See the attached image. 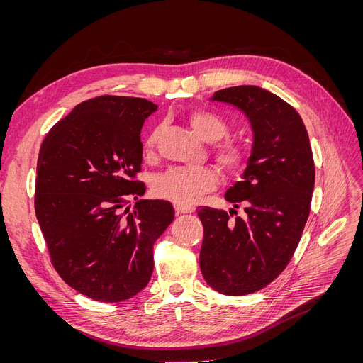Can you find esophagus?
<instances>
[{
  "instance_id": "esophagus-1",
  "label": "esophagus",
  "mask_w": 363,
  "mask_h": 363,
  "mask_svg": "<svg viewBox=\"0 0 363 363\" xmlns=\"http://www.w3.org/2000/svg\"><path fill=\"white\" fill-rule=\"evenodd\" d=\"M192 212H194V207H191V206H179V204H175V213H177V215L192 213Z\"/></svg>"
}]
</instances>
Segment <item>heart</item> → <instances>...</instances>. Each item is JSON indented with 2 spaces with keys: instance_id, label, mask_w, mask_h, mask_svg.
<instances>
[{
  "instance_id": "b5f03b06",
  "label": "heart",
  "mask_w": 363,
  "mask_h": 363,
  "mask_svg": "<svg viewBox=\"0 0 363 363\" xmlns=\"http://www.w3.org/2000/svg\"><path fill=\"white\" fill-rule=\"evenodd\" d=\"M189 123L194 130L207 142H216L228 131L225 121L207 108H194L189 113ZM156 127L144 142L145 155H151L160 135ZM216 163L227 172H239L248 163V151L244 145L233 140L219 142L212 148ZM218 182L216 171L211 167H174L156 175L152 192L163 200L179 206H192L200 196L213 189Z\"/></svg>"
}]
</instances>
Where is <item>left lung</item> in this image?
Returning <instances> with one entry per match:
<instances>
[{
    "instance_id": "left-lung-1",
    "label": "left lung",
    "mask_w": 363,
    "mask_h": 363,
    "mask_svg": "<svg viewBox=\"0 0 363 363\" xmlns=\"http://www.w3.org/2000/svg\"><path fill=\"white\" fill-rule=\"evenodd\" d=\"M212 100L244 112L255 140L242 180L225 192L235 208H196L204 228L200 268L215 291L247 295L276 280L298 247L311 213L315 163L301 116L280 96L235 86L216 91ZM239 205L244 217L237 216Z\"/></svg>"
}]
</instances>
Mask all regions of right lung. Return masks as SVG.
Returning <instances> with one entry per match:
<instances>
[{
	"label": "right lung",
	"mask_w": 363,
	"mask_h": 363,
	"mask_svg": "<svg viewBox=\"0 0 363 363\" xmlns=\"http://www.w3.org/2000/svg\"><path fill=\"white\" fill-rule=\"evenodd\" d=\"M157 111L145 98L101 95L54 125L38 157L35 211L54 269L92 300L118 303L144 289L152 245L174 207L144 195L140 130Z\"/></svg>",
	"instance_id": "right-lung-1"
}]
</instances>
